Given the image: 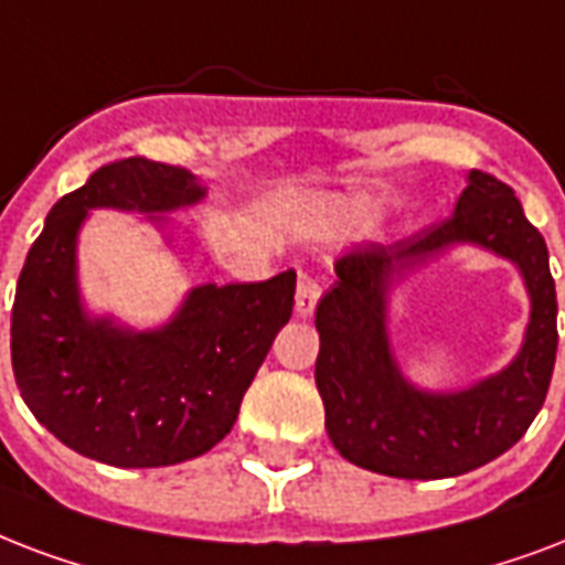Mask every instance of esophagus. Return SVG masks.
Wrapping results in <instances>:
<instances>
[{"instance_id": "esophagus-1", "label": "esophagus", "mask_w": 565, "mask_h": 565, "mask_svg": "<svg viewBox=\"0 0 565 565\" xmlns=\"http://www.w3.org/2000/svg\"><path fill=\"white\" fill-rule=\"evenodd\" d=\"M318 297H321V286H318V279H315L312 274L300 270V274H297V297H295L297 315H312L315 303H318Z\"/></svg>"}]
</instances>
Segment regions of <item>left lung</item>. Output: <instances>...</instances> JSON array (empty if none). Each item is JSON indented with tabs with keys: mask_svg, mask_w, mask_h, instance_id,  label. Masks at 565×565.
Instances as JSON below:
<instances>
[{
	"mask_svg": "<svg viewBox=\"0 0 565 565\" xmlns=\"http://www.w3.org/2000/svg\"><path fill=\"white\" fill-rule=\"evenodd\" d=\"M471 241L515 260L532 291V323L520 356L501 375L454 396L418 393L399 377L385 335V295L395 276L450 243ZM318 300L321 351L315 383L327 433L344 460L406 480L457 478L522 439L545 404L557 360V291L548 247L524 217L513 188L471 170L450 217L395 244L353 247L335 262Z\"/></svg>",
	"mask_w": 565,
	"mask_h": 565,
	"instance_id": "obj_1",
	"label": "left lung"
}]
</instances>
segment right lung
Wrapping results in <instances>:
<instances>
[{
	"label": "right lung",
	"instance_id": "obj_1",
	"mask_svg": "<svg viewBox=\"0 0 565 565\" xmlns=\"http://www.w3.org/2000/svg\"><path fill=\"white\" fill-rule=\"evenodd\" d=\"M205 191L182 168L117 159L52 205L17 282L11 365L25 406L82 457L156 469L200 457L233 430L244 392L295 309V270L200 286L168 327L129 332L78 303L76 233L87 209L159 214Z\"/></svg>",
	"mask_w": 565,
	"mask_h": 565
}]
</instances>
